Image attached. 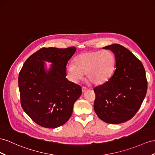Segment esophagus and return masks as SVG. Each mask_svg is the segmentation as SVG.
<instances>
[{"mask_svg": "<svg viewBox=\"0 0 155 155\" xmlns=\"http://www.w3.org/2000/svg\"><path fill=\"white\" fill-rule=\"evenodd\" d=\"M87 90H88V89H87L86 87H82V93H84Z\"/></svg>", "mask_w": 155, "mask_h": 155, "instance_id": "esophagus-1", "label": "esophagus"}]
</instances>
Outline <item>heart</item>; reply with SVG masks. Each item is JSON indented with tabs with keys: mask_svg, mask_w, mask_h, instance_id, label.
Returning <instances> with one entry per match:
<instances>
[{
	"mask_svg": "<svg viewBox=\"0 0 155 155\" xmlns=\"http://www.w3.org/2000/svg\"><path fill=\"white\" fill-rule=\"evenodd\" d=\"M115 58L109 50L90 51L78 54L74 63H69L66 71L71 80L77 81L86 74L88 81L95 85L107 81L113 72Z\"/></svg>",
	"mask_w": 155,
	"mask_h": 155,
	"instance_id": "b5f03b06",
	"label": "heart"
}]
</instances>
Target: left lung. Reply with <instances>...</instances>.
Masks as SVG:
<instances>
[{
  "mask_svg": "<svg viewBox=\"0 0 155 155\" xmlns=\"http://www.w3.org/2000/svg\"><path fill=\"white\" fill-rule=\"evenodd\" d=\"M103 48L115 56V71L108 81L95 87L94 108L97 117L109 124H120L132 118L143 101L147 90L142 63L125 47L113 44Z\"/></svg>",
  "mask_w": 155,
  "mask_h": 155,
  "instance_id": "8db88e82",
  "label": "left lung"
}]
</instances>
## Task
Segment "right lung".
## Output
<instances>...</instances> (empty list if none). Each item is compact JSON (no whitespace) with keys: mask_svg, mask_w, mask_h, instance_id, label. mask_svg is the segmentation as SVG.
Returning <instances> with one entry per match:
<instances>
[{"mask_svg":"<svg viewBox=\"0 0 155 155\" xmlns=\"http://www.w3.org/2000/svg\"><path fill=\"white\" fill-rule=\"evenodd\" d=\"M67 48H42L23 64L18 77L23 110L39 126L55 128L69 120L81 87L66 78V67L76 51ZM45 61L52 65L45 69Z\"/></svg>","mask_w":155,"mask_h":155,"instance_id":"1","label":"right lung"}]
</instances>
